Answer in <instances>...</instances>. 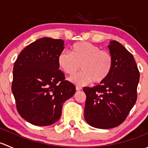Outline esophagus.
Wrapping results in <instances>:
<instances>
[{"label":"esophagus","mask_w":148,"mask_h":148,"mask_svg":"<svg viewBox=\"0 0 148 148\" xmlns=\"http://www.w3.org/2000/svg\"><path fill=\"white\" fill-rule=\"evenodd\" d=\"M76 89H77V91L82 90V86H76Z\"/></svg>","instance_id":"esophagus-1"}]
</instances>
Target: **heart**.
Segmentation results:
<instances>
[{
    "label": "heart",
    "mask_w": 148,
    "mask_h": 148,
    "mask_svg": "<svg viewBox=\"0 0 148 148\" xmlns=\"http://www.w3.org/2000/svg\"><path fill=\"white\" fill-rule=\"evenodd\" d=\"M58 64L69 76L74 75L81 66L82 71L71 77V81L77 85H86L93 81L104 82L112 69V56L110 52L101 50L97 46L88 42H78L70 48V52H61L57 58Z\"/></svg>",
    "instance_id": "b5f03b06"
}]
</instances>
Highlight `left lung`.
I'll return each mask as SVG.
<instances>
[{"mask_svg": "<svg viewBox=\"0 0 148 148\" xmlns=\"http://www.w3.org/2000/svg\"><path fill=\"white\" fill-rule=\"evenodd\" d=\"M108 46L113 64L108 78L93 87H84V118L89 125L110 129L125 121L137 100L140 72L133 56L120 43Z\"/></svg>", "mask_w": 148, "mask_h": 148, "instance_id": "1", "label": "left lung"}]
</instances>
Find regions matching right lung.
I'll list each match as a JSON object with an SVG mask.
<instances>
[{"label":"right lung","mask_w":148,"mask_h":148,"mask_svg":"<svg viewBox=\"0 0 148 148\" xmlns=\"http://www.w3.org/2000/svg\"><path fill=\"white\" fill-rule=\"evenodd\" d=\"M64 44L62 39L41 38L26 46L15 62L11 89L16 108L32 125L49 126L57 122L63 104L76 92L59 69L57 58Z\"/></svg>","instance_id":"obj_1"}]
</instances>
